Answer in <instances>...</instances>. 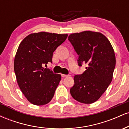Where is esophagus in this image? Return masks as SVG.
I'll use <instances>...</instances> for the list:
<instances>
[{"mask_svg":"<svg viewBox=\"0 0 129 129\" xmlns=\"http://www.w3.org/2000/svg\"><path fill=\"white\" fill-rule=\"evenodd\" d=\"M61 76L62 78H66V77H68L69 76V75H63V74H62Z\"/></svg>","mask_w":129,"mask_h":129,"instance_id":"obj_1","label":"esophagus"}]
</instances>
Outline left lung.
Masks as SVG:
<instances>
[{
	"mask_svg": "<svg viewBox=\"0 0 129 129\" xmlns=\"http://www.w3.org/2000/svg\"><path fill=\"white\" fill-rule=\"evenodd\" d=\"M68 39L79 55L78 65L85 63L88 66L83 74L74 77L71 95L79 103H94L113 79L116 64L113 47L103 34L92 31L72 33Z\"/></svg>",
	"mask_w": 129,
	"mask_h": 129,
	"instance_id": "1",
	"label": "left lung"
}]
</instances>
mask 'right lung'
Listing matches in <instances>:
<instances>
[{"label": "right lung", "mask_w": 129, "mask_h": 129, "mask_svg": "<svg viewBox=\"0 0 129 129\" xmlns=\"http://www.w3.org/2000/svg\"><path fill=\"white\" fill-rule=\"evenodd\" d=\"M67 36V34L35 33L19 44L14 57V72L19 88L33 104L42 106L52 100L61 75L43 66L52 62L53 52Z\"/></svg>", "instance_id": "obj_1"}]
</instances>
